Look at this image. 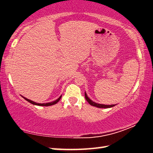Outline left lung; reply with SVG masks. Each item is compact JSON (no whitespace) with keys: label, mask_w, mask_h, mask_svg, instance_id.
Listing matches in <instances>:
<instances>
[{"label":"left lung","mask_w":153,"mask_h":153,"mask_svg":"<svg viewBox=\"0 0 153 153\" xmlns=\"http://www.w3.org/2000/svg\"><path fill=\"white\" fill-rule=\"evenodd\" d=\"M85 99H86V100L88 101L90 105L94 106V107L99 108H112V107H114V106L116 105H103V104H99V103H94L91 100V99L88 98V97L87 96L86 92H85Z\"/></svg>","instance_id":"8db88e82"}]
</instances>
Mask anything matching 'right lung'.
Here are the masks:
<instances>
[{"instance_id": "1", "label": "right lung", "mask_w": 153, "mask_h": 153, "mask_svg": "<svg viewBox=\"0 0 153 153\" xmlns=\"http://www.w3.org/2000/svg\"><path fill=\"white\" fill-rule=\"evenodd\" d=\"M61 96H60V97L59 99H57L56 100H55L54 101H52V102H50V103H36V102H34V101L30 100V99H26V97H22L25 99V100H26L27 101H28L29 103H32L33 104V105H40V106H50V105H54V104L57 103L59 101H60V98H61Z\"/></svg>"}]
</instances>
